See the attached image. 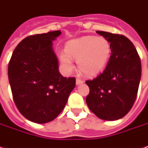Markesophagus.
Segmentation results:
<instances>
[{
  "mask_svg": "<svg viewBox=\"0 0 148 148\" xmlns=\"http://www.w3.org/2000/svg\"><path fill=\"white\" fill-rule=\"evenodd\" d=\"M82 83H83V81H81V79H79V78H76V86H79V85H81Z\"/></svg>",
  "mask_w": 148,
  "mask_h": 148,
  "instance_id": "esophagus-1",
  "label": "esophagus"
}]
</instances>
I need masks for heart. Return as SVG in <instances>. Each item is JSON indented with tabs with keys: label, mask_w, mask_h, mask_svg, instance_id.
<instances>
[{
	"label": "heart",
	"mask_w": 148,
	"mask_h": 148,
	"mask_svg": "<svg viewBox=\"0 0 148 148\" xmlns=\"http://www.w3.org/2000/svg\"><path fill=\"white\" fill-rule=\"evenodd\" d=\"M112 46L103 36H86L69 40L65 51L59 53V59L66 72L73 70V59H77L78 67L89 76H94L103 70L111 57Z\"/></svg>",
	"instance_id": "1"
}]
</instances>
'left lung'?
Returning <instances> with one entry per match:
<instances>
[{"mask_svg":"<svg viewBox=\"0 0 148 148\" xmlns=\"http://www.w3.org/2000/svg\"><path fill=\"white\" fill-rule=\"evenodd\" d=\"M108 40L112 53L103 72L86 81L90 111L105 121H116L130 112L136 100L141 79V60L131 41L123 35L96 32Z\"/></svg>","mask_w":148,"mask_h":148,"instance_id":"left-lung-1","label":"left lung"}]
</instances>
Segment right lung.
<instances>
[{
  "mask_svg": "<svg viewBox=\"0 0 148 148\" xmlns=\"http://www.w3.org/2000/svg\"><path fill=\"white\" fill-rule=\"evenodd\" d=\"M60 31L29 36L14 49L8 76L17 108L26 119L37 124L54 120L65 108L76 86L75 77L58 71L53 40Z\"/></svg>",
  "mask_w": 148,
  "mask_h": 148,
  "instance_id": "add662e5",
  "label": "right lung"
}]
</instances>
